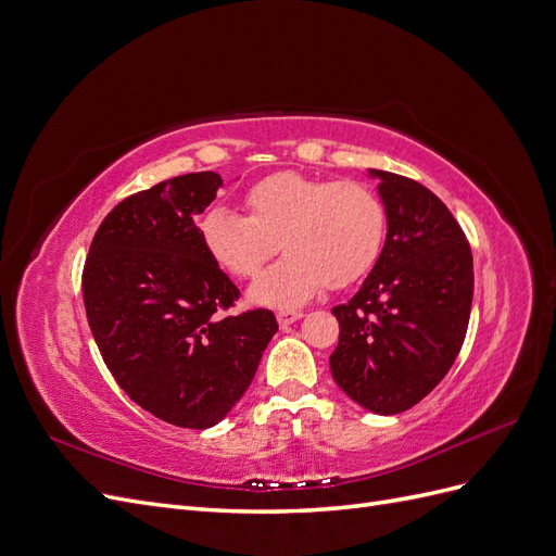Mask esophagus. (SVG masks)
<instances>
[{"mask_svg":"<svg viewBox=\"0 0 556 556\" xmlns=\"http://www.w3.org/2000/svg\"><path fill=\"white\" fill-rule=\"evenodd\" d=\"M276 317H278V323L285 327V325H292V323H296V319L304 317V313H301V311H290V308H285V311H278V313H276Z\"/></svg>","mask_w":556,"mask_h":556,"instance_id":"esophagus-1","label":"esophagus"}]
</instances>
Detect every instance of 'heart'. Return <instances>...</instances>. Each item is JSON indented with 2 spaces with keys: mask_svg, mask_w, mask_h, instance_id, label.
<instances>
[{
  "mask_svg": "<svg viewBox=\"0 0 556 556\" xmlns=\"http://www.w3.org/2000/svg\"><path fill=\"white\" fill-rule=\"evenodd\" d=\"M245 215L215 206L201 215L208 257L233 278H257L276 255L285 260L252 285L264 306H299L329 288H348L376 266L384 237L382 199L359 180L276 172L243 192Z\"/></svg>",
  "mask_w": 556,
  "mask_h": 556,
  "instance_id": "obj_1",
  "label": "heart"
}]
</instances>
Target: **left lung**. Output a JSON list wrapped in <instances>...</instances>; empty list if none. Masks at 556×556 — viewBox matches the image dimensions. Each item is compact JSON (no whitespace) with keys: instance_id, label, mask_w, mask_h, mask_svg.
<instances>
[{"instance_id":"1","label":"left lung","mask_w":556,"mask_h":556,"mask_svg":"<svg viewBox=\"0 0 556 556\" xmlns=\"http://www.w3.org/2000/svg\"><path fill=\"white\" fill-rule=\"evenodd\" d=\"M387 239L348 304L333 306L329 366L359 406L396 415L422 401L457 359L473 301V255L443 201L413 178L376 172Z\"/></svg>"}]
</instances>
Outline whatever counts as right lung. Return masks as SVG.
I'll use <instances>...</instances> for the list:
<instances>
[{
    "instance_id": "right-lung-1",
    "label": "right lung",
    "mask_w": 556,
    "mask_h": 556,
    "mask_svg": "<svg viewBox=\"0 0 556 556\" xmlns=\"http://www.w3.org/2000/svg\"><path fill=\"white\" fill-rule=\"evenodd\" d=\"M220 185V174L197 172L123 199L83 266L88 325L111 376L182 429H208L237 406L278 331L266 308L223 315L241 292L194 223Z\"/></svg>"
}]
</instances>
